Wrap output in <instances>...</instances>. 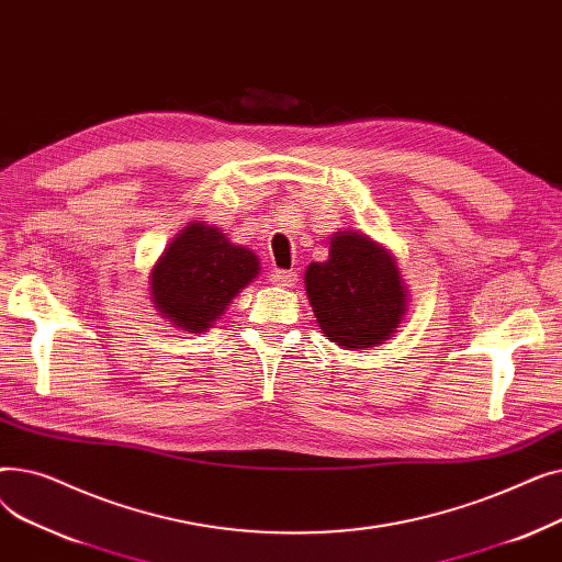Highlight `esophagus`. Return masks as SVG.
Instances as JSON below:
<instances>
[{
	"label": "esophagus",
	"instance_id": "esophagus-1",
	"mask_svg": "<svg viewBox=\"0 0 562 562\" xmlns=\"http://www.w3.org/2000/svg\"><path fill=\"white\" fill-rule=\"evenodd\" d=\"M299 280L296 271H284V269H273L271 271V282L280 284V286H293Z\"/></svg>",
	"mask_w": 562,
	"mask_h": 562
}]
</instances>
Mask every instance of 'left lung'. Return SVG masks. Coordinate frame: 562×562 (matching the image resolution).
<instances>
[{"mask_svg": "<svg viewBox=\"0 0 562 562\" xmlns=\"http://www.w3.org/2000/svg\"><path fill=\"white\" fill-rule=\"evenodd\" d=\"M305 289L321 330L344 348L385 341L407 303L394 257L358 232L333 236L330 259L307 266Z\"/></svg>", "mask_w": 562, "mask_h": 562, "instance_id": "obj_1", "label": "left lung"}]
</instances>
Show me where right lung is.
I'll return each instance as SVG.
<instances>
[{
  "label": "right lung",
  "mask_w": 562,
  "mask_h": 562,
  "mask_svg": "<svg viewBox=\"0 0 562 562\" xmlns=\"http://www.w3.org/2000/svg\"><path fill=\"white\" fill-rule=\"evenodd\" d=\"M259 273L252 250L232 246L218 227L191 223L153 269L155 305L177 328L204 333Z\"/></svg>",
  "instance_id": "obj_1"
}]
</instances>
